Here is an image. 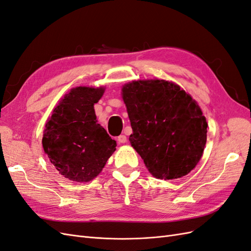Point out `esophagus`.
Instances as JSON below:
<instances>
[{"instance_id":"1","label":"esophagus","mask_w":251,"mask_h":251,"mask_svg":"<svg viewBox=\"0 0 251 251\" xmlns=\"http://www.w3.org/2000/svg\"><path fill=\"white\" fill-rule=\"evenodd\" d=\"M117 141L119 143H126V135H119L117 137Z\"/></svg>"}]
</instances>
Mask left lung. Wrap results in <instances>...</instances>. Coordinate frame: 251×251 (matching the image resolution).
Returning a JSON list of instances; mask_svg holds the SVG:
<instances>
[{
  "mask_svg": "<svg viewBox=\"0 0 251 251\" xmlns=\"http://www.w3.org/2000/svg\"><path fill=\"white\" fill-rule=\"evenodd\" d=\"M121 91L133 130L128 139L149 172L171 180L194 170L206 144L207 123L192 96L163 79L133 80Z\"/></svg>",
  "mask_w": 251,
  "mask_h": 251,
  "instance_id": "1",
  "label": "left lung"
}]
</instances>
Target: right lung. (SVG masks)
<instances>
[{
    "mask_svg": "<svg viewBox=\"0 0 251 251\" xmlns=\"http://www.w3.org/2000/svg\"><path fill=\"white\" fill-rule=\"evenodd\" d=\"M103 92L102 87L71 89L45 126V154L56 171L71 181L94 179L116 150V141L96 120L94 104Z\"/></svg>",
    "mask_w": 251,
    "mask_h": 251,
    "instance_id": "obj_1",
    "label": "right lung"
}]
</instances>
